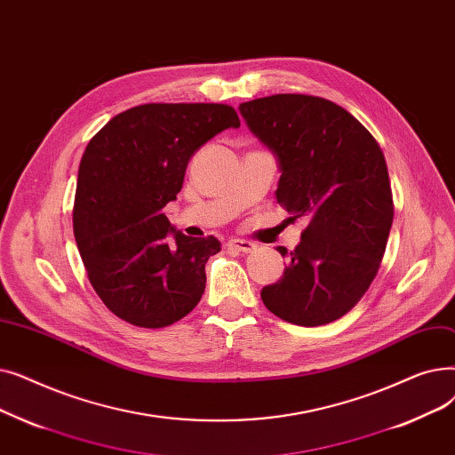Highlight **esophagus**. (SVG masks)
Here are the masks:
<instances>
[{
	"label": "esophagus",
	"mask_w": 455,
	"mask_h": 455,
	"mask_svg": "<svg viewBox=\"0 0 455 455\" xmlns=\"http://www.w3.org/2000/svg\"><path fill=\"white\" fill-rule=\"evenodd\" d=\"M228 246L231 250H236V251H243V253H250L257 248V244H253L251 241H246V239H229L228 241Z\"/></svg>",
	"instance_id": "1"
}]
</instances>
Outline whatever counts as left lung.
<instances>
[{"label": "left lung", "instance_id": "8db88e82", "mask_svg": "<svg viewBox=\"0 0 455 455\" xmlns=\"http://www.w3.org/2000/svg\"><path fill=\"white\" fill-rule=\"evenodd\" d=\"M250 132L277 159L275 198L307 228L283 275L261 291L270 313L323 326L348 313L374 281L393 226L387 163L376 139L340 105L274 94L241 103Z\"/></svg>", "mask_w": 455, "mask_h": 455}]
</instances>
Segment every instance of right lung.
<instances>
[{"instance_id": "obj_1", "label": "right lung", "mask_w": 455, "mask_h": 455, "mask_svg": "<svg viewBox=\"0 0 455 455\" xmlns=\"http://www.w3.org/2000/svg\"><path fill=\"white\" fill-rule=\"evenodd\" d=\"M241 127L224 103H146L107 122L77 174L74 236L91 285L118 318L166 328L198 306L214 236H187L163 207L176 200L200 146Z\"/></svg>"}]
</instances>
